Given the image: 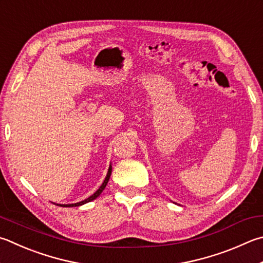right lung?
I'll list each match as a JSON object with an SVG mask.
<instances>
[{
  "instance_id": "right-lung-1",
  "label": "right lung",
  "mask_w": 263,
  "mask_h": 263,
  "mask_svg": "<svg viewBox=\"0 0 263 263\" xmlns=\"http://www.w3.org/2000/svg\"><path fill=\"white\" fill-rule=\"evenodd\" d=\"M110 175H111V165H109L108 174H107V176H106V178H104L102 185L100 186V187H99V190L97 191V192H95L94 194L90 195L89 198L85 199V200H83V201H80V202H77V203H70V204H59V206H61V207H78V206H82V204H84V203H87V202H89V201H93L94 199H97V198L99 197V195L102 193V191L104 190V187H106L107 184H108L109 178H110Z\"/></svg>"
}]
</instances>
